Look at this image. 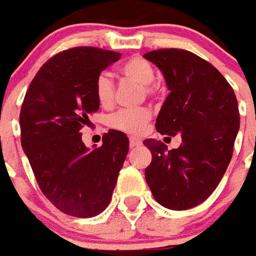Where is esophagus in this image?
<instances>
[{
	"mask_svg": "<svg viewBox=\"0 0 256 256\" xmlns=\"http://www.w3.org/2000/svg\"><path fill=\"white\" fill-rule=\"evenodd\" d=\"M128 145H130V148L138 146V145H141V140L137 138V137H130L128 138Z\"/></svg>",
	"mask_w": 256,
	"mask_h": 256,
	"instance_id": "34e87169",
	"label": "esophagus"
}]
</instances>
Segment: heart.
<instances>
[{"mask_svg":"<svg viewBox=\"0 0 256 256\" xmlns=\"http://www.w3.org/2000/svg\"><path fill=\"white\" fill-rule=\"evenodd\" d=\"M120 76L142 86L146 97L156 94L155 68L141 56H133L119 67ZM94 94L102 108H111L115 102V84L106 72L97 75L94 80ZM150 120V112L146 108L134 110H119L112 114L108 119V124L115 130L128 134H140L144 132Z\"/></svg>","mask_w":256,"mask_h":256,"instance_id":"obj_1","label":"heart"}]
</instances>
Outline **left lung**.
I'll return each mask as SVG.
<instances>
[{
	"mask_svg": "<svg viewBox=\"0 0 256 256\" xmlns=\"http://www.w3.org/2000/svg\"><path fill=\"white\" fill-rule=\"evenodd\" d=\"M144 58L159 67L170 90L156 130L182 138L172 150L162 141L145 140L152 154L145 180L163 207L192 208L214 192L230 163L240 128L236 94L212 64L189 50L158 49Z\"/></svg>",
	"mask_w": 256,
	"mask_h": 256,
	"instance_id": "8db88e82",
	"label": "left lung"
}]
</instances>
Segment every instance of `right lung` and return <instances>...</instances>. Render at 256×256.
<instances>
[{
  "label": "right lung",
  "instance_id": "1",
  "mask_svg": "<svg viewBox=\"0 0 256 256\" xmlns=\"http://www.w3.org/2000/svg\"><path fill=\"white\" fill-rule=\"evenodd\" d=\"M120 53L78 46L54 54L31 80L20 110L22 146L38 186L62 212L92 218L110 204L128 152L126 134L110 130L88 150L80 128L98 111L97 75Z\"/></svg>",
  "mask_w": 256,
  "mask_h": 256
}]
</instances>
